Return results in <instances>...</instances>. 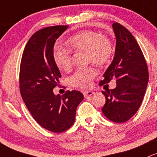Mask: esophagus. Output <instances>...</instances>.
I'll use <instances>...</instances> for the list:
<instances>
[{
    "instance_id": "1",
    "label": "esophagus",
    "mask_w": 157,
    "mask_h": 157,
    "mask_svg": "<svg viewBox=\"0 0 157 157\" xmlns=\"http://www.w3.org/2000/svg\"><path fill=\"white\" fill-rule=\"evenodd\" d=\"M94 94V92L90 91V90H88V91H84L83 92V94H84V96H85V98H88V97L91 96V95H93Z\"/></svg>"
}]
</instances>
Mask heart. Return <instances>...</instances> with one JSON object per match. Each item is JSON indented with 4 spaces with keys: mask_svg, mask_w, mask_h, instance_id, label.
<instances>
[{
    "mask_svg": "<svg viewBox=\"0 0 157 157\" xmlns=\"http://www.w3.org/2000/svg\"><path fill=\"white\" fill-rule=\"evenodd\" d=\"M67 48L56 47L54 49V59L59 69L68 71L72 67V52H84L87 63L103 66L107 63L113 55V46L110 41L99 32L91 30L79 32L69 38ZM98 72L94 68L89 67L75 71L69 78V83L75 88H86L92 85V81Z\"/></svg>",
    "mask_w": 157,
    "mask_h": 157,
    "instance_id": "b5f03b06",
    "label": "heart"
}]
</instances>
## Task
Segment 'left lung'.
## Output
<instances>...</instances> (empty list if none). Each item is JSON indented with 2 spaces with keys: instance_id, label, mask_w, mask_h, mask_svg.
Segmentation results:
<instances>
[{
  "instance_id": "1",
  "label": "left lung",
  "mask_w": 157,
  "mask_h": 157,
  "mask_svg": "<svg viewBox=\"0 0 157 157\" xmlns=\"http://www.w3.org/2000/svg\"><path fill=\"white\" fill-rule=\"evenodd\" d=\"M116 38L113 60L100 82L102 86L116 78L114 89L102 91L106 103L103 113L115 122H125L138 110L145 94L149 79L144 56L138 42L126 28L118 22L113 23Z\"/></svg>"
}]
</instances>
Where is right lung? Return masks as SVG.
<instances>
[{
	"label": "right lung",
	"mask_w": 157,
	"mask_h": 157,
	"mask_svg": "<svg viewBox=\"0 0 157 157\" xmlns=\"http://www.w3.org/2000/svg\"><path fill=\"white\" fill-rule=\"evenodd\" d=\"M68 27L54 25L35 32L25 45L19 69L20 94L29 111L41 127L56 133L73 125L77 106L84 99L78 90H67L63 96L53 92L61 78L54 46Z\"/></svg>",
	"instance_id": "1"
}]
</instances>
